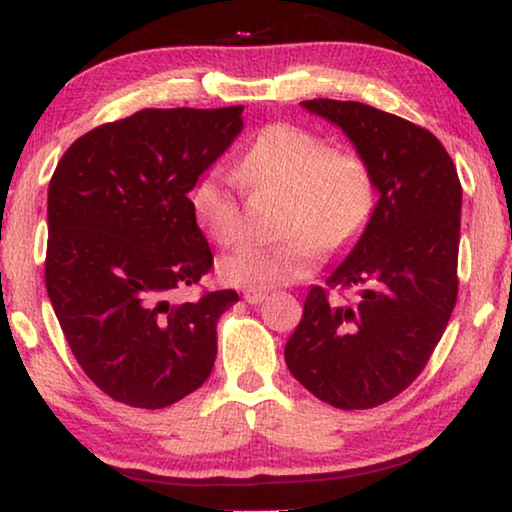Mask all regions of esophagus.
Listing matches in <instances>:
<instances>
[{
	"mask_svg": "<svg viewBox=\"0 0 512 512\" xmlns=\"http://www.w3.org/2000/svg\"><path fill=\"white\" fill-rule=\"evenodd\" d=\"M244 300H247L249 305H258V303H263V300H265V293L263 291H247V293H244Z\"/></svg>",
	"mask_w": 512,
	"mask_h": 512,
	"instance_id": "obj_1",
	"label": "esophagus"
}]
</instances>
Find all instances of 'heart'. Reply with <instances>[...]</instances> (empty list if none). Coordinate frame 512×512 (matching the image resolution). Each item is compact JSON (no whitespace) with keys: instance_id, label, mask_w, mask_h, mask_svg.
<instances>
[{"instance_id":"b5f03b06","label":"heart","mask_w":512,"mask_h":512,"mask_svg":"<svg viewBox=\"0 0 512 512\" xmlns=\"http://www.w3.org/2000/svg\"><path fill=\"white\" fill-rule=\"evenodd\" d=\"M240 174L254 184L289 193L279 233L282 242H244L219 258L216 272L228 286L270 291L298 282L314 268V249L333 254L361 235L375 207L370 167L352 151L333 146L289 123L268 125L240 160ZM237 179L223 170L200 177L191 191L198 226L219 244L240 237Z\"/></svg>"}]
</instances>
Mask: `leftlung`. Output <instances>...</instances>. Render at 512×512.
<instances>
[{
  "instance_id": "left-lung-1",
  "label": "left lung",
  "mask_w": 512,
  "mask_h": 512,
  "mask_svg": "<svg viewBox=\"0 0 512 512\" xmlns=\"http://www.w3.org/2000/svg\"><path fill=\"white\" fill-rule=\"evenodd\" d=\"M338 125L373 174L380 200L333 270L312 286L284 347L291 375L333 408L391 401L422 373L457 303L461 184L429 130L361 102L307 100Z\"/></svg>"
}]
</instances>
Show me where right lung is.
Segmentation results:
<instances>
[{"label": "right lung", "instance_id": "right-lung-1", "mask_svg": "<svg viewBox=\"0 0 512 512\" xmlns=\"http://www.w3.org/2000/svg\"><path fill=\"white\" fill-rule=\"evenodd\" d=\"M244 107L142 109L86 132L48 184L46 289L104 394L158 410L202 387L235 291L174 303L212 268L188 193L235 142Z\"/></svg>", "mask_w": 512, "mask_h": 512}]
</instances>
